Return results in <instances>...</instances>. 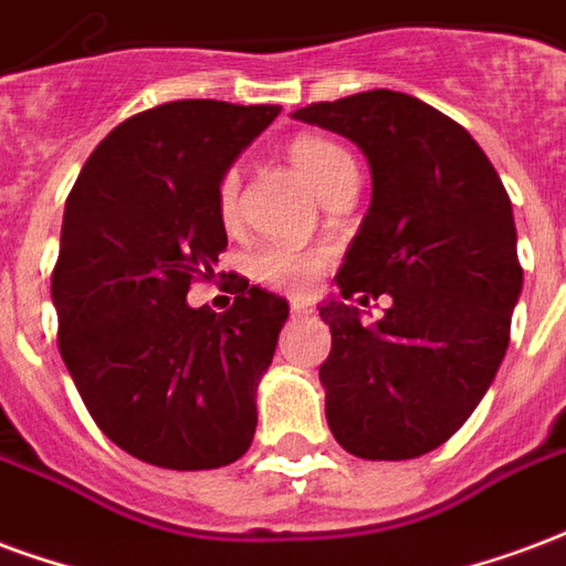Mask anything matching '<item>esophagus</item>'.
<instances>
[{
  "label": "esophagus",
  "instance_id": "obj_1",
  "mask_svg": "<svg viewBox=\"0 0 566 566\" xmlns=\"http://www.w3.org/2000/svg\"><path fill=\"white\" fill-rule=\"evenodd\" d=\"M289 313H292V316H307V304H298V301H292V304H289Z\"/></svg>",
  "mask_w": 566,
  "mask_h": 566
}]
</instances>
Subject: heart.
<instances>
[{
    "instance_id": "b5f03b06",
    "label": "heart",
    "mask_w": 566,
    "mask_h": 566,
    "mask_svg": "<svg viewBox=\"0 0 566 566\" xmlns=\"http://www.w3.org/2000/svg\"><path fill=\"white\" fill-rule=\"evenodd\" d=\"M289 163L298 168V175L307 180V187L323 198L334 187H340L346 177H358L356 159L346 147L323 135H298L289 144ZM238 196H241V180L238 171H226L217 187V210L226 226L238 220ZM328 250H298V247H283V243H268L250 259V274L255 283L286 292V295H304L311 292L316 277L328 265Z\"/></svg>"
}]
</instances>
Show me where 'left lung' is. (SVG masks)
<instances>
[{
  "mask_svg": "<svg viewBox=\"0 0 566 566\" xmlns=\"http://www.w3.org/2000/svg\"><path fill=\"white\" fill-rule=\"evenodd\" d=\"M292 117L368 156L370 208L334 280L358 304L391 298L374 325L344 301L319 307L332 328L325 419L353 455L419 458L468 422L510 346L513 205L470 132L422 98L368 90Z\"/></svg>",
  "mask_w": 566,
  "mask_h": 566,
  "instance_id": "obj_1",
  "label": "left lung"
}]
</instances>
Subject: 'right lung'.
<instances>
[{
	"instance_id": "1",
	"label": "right lung",
	"mask_w": 566,
	"mask_h": 566,
	"mask_svg": "<svg viewBox=\"0 0 566 566\" xmlns=\"http://www.w3.org/2000/svg\"><path fill=\"white\" fill-rule=\"evenodd\" d=\"M280 105L165 102L119 123L65 201L51 295L60 356L93 422L168 470L226 468L255 434V386L289 304L238 280L226 313L189 307L226 250L217 187Z\"/></svg>"
}]
</instances>
